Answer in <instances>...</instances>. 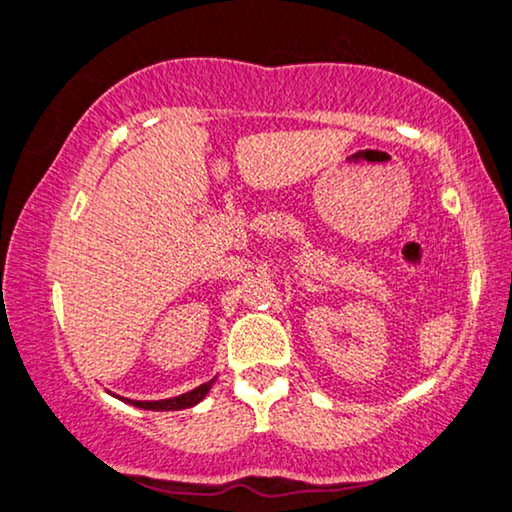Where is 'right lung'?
I'll use <instances>...</instances> for the list:
<instances>
[{"mask_svg": "<svg viewBox=\"0 0 512 512\" xmlns=\"http://www.w3.org/2000/svg\"><path fill=\"white\" fill-rule=\"evenodd\" d=\"M213 383H215V378H213V381L203 383V386L189 390V393L177 395V398H167V400H126V402H129V405H134V407H141V410H153V412L186 410V407H194L203 398H206L208 390H210V386H213Z\"/></svg>", "mask_w": 512, "mask_h": 512, "instance_id": "obj_1", "label": "right lung"}]
</instances>
